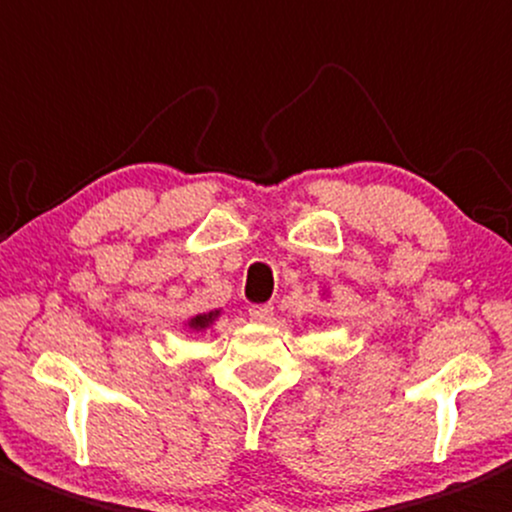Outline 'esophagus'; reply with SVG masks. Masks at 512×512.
Returning <instances> with one entry per match:
<instances>
[{
	"instance_id": "34e87169",
	"label": "esophagus",
	"mask_w": 512,
	"mask_h": 512,
	"mask_svg": "<svg viewBox=\"0 0 512 512\" xmlns=\"http://www.w3.org/2000/svg\"><path fill=\"white\" fill-rule=\"evenodd\" d=\"M247 314H250L252 322H270L272 314H275V307H272V304H252V307L247 309Z\"/></svg>"
}]
</instances>
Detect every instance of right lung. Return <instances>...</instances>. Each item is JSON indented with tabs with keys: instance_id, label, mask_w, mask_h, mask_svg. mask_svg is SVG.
Listing matches in <instances>:
<instances>
[{
	"instance_id": "right-lung-1",
	"label": "right lung",
	"mask_w": 512,
	"mask_h": 512,
	"mask_svg": "<svg viewBox=\"0 0 512 512\" xmlns=\"http://www.w3.org/2000/svg\"><path fill=\"white\" fill-rule=\"evenodd\" d=\"M220 312H208V314H198V317H193L188 322V327L190 329H205V327H210V324L215 322V317H218Z\"/></svg>"
}]
</instances>
